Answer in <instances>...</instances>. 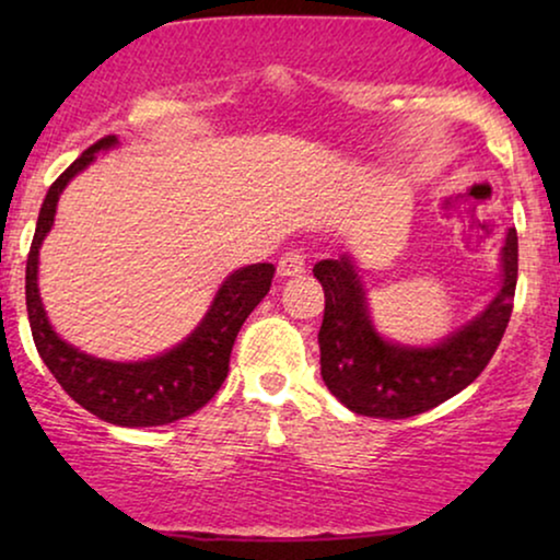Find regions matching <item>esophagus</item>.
Segmentation results:
<instances>
[{"instance_id":"esophagus-1","label":"esophagus","mask_w":560,"mask_h":560,"mask_svg":"<svg viewBox=\"0 0 560 560\" xmlns=\"http://www.w3.org/2000/svg\"><path fill=\"white\" fill-rule=\"evenodd\" d=\"M278 272L282 275V278H301V275L305 272V255H303V252H298V249L285 252V255H282L280 262H278Z\"/></svg>"}]
</instances>
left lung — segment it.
<instances>
[{"label": "left lung", "instance_id": "1", "mask_svg": "<svg viewBox=\"0 0 560 560\" xmlns=\"http://www.w3.org/2000/svg\"><path fill=\"white\" fill-rule=\"evenodd\" d=\"M313 275L326 295L318 331L326 387L357 416L412 418L469 387L500 347L517 285V232L510 229L504 240L500 293L471 324L439 347H400L374 331L364 288L349 255L320 259Z\"/></svg>", "mask_w": 560, "mask_h": 560}]
</instances>
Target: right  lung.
<instances>
[{"instance_id":"right-lung-1","label":"right lung","mask_w":560,"mask_h":560,"mask_svg":"<svg viewBox=\"0 0 560 560\" xmlns=\"http://www.w3.org/2000/svg\"><path fill=\"white\" fill-rule=\"evenodd\" d=\"M114 144H117L114 135H106L91 144L86 152H81L79 160H73L58 175V180L45 196L27 255V318L37 354L43 357L58 385L81 408L114 425H165L194 416L224 385L236 334L270 290L275 267L259 262L229 275L196 331L175 349L165 351L163 357L148 359V362H106V359L83 354L71 343L58 339L43 311L40 293H37V249H40L45 234L50 232L58 196L63 194L68 180L79 175L98 150L114 148Z\"/></svg>"}]
</instances>
